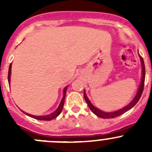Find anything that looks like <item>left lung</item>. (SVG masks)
Wrapping results in <instances>:
<instances>
[{
    "label": "left lung",
    "instance_id": "obj_1",
    "mask_svg": "<svg viewBox=\"0 0 152 152\" xmlns=\"http://www.w3.org/2000/svg\"><path fill=\"white\" fill-rule=\"evenodd\" d=\"M140 57V60H141V63H142V80H141V83H140V87L138 89V92H137V95L134 97V99L132 101V102H130L129 104H128L126 107H125L124 108L121 109L120 110H118L116 112H113V113H104L103 111H101L99 110V109L96 108L89 101V99H87V96L85 94V92H84V97H85V99L87 102V105H88L89 108L90 109L92 112L94 113L95 115L98 116L99 118H113L118 117V116H120L121 115H123L124 113H125L126 112L129 110L130 109L132 108L138 102L139 99H140L141 97V95L142 93V91H143V88H144V82H145V65H144V62L143 59L141 56Z\"/></svg>",
    "mask_w": 152,
    "mask_h": 152
}]
</instances>
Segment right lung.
Listing matches in <instances>:
<instances>
[{
    "label": "right lung",
    "instance_id": "obj_1",
    "mask_svg": "<svg viewBox=\"0 0 152 152\" xmlns=\"http://www.w3.org/2000/svg\"><path fill=\"white\" fill-rule=\"evenodd\" d=\"M11 67H12V65L10 64V67H9V72H8V82L9 83L10 82V76H11ZM67 87H66L65 89H64V92H63V98H62V101H61V103L60 104H59V107L57 108V110H56L55 112H53V113H51V114L48 115H44V116H36V115H29L28 113H26L25 114H26L27 115L30 116V117L33 118H35V119H37V120H39V121H50L52 120V119L55 118L57 117L58 115H59V114L61 113V112H62V108H63V106H64V102H65V95H66V91H67ZM24 113V112H23Z\"/></svg>",
    "mask_w": 152,
    "mask_h": 152
}]
</instances>
